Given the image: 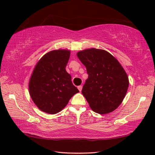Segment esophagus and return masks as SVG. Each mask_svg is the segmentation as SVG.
<instances>
[{
  "label": "esophagus",
  "instance_id": "esophagus-1",
  "mask_svg": "<svg viewBox=\"0 0 155 155\" xmlns=\"http://www.w3.org/2000/svg\"><path fill=\"white\" fill-rule=\"evenodd\" d=\"M82 88H83V86H82V85H80V86H78V89L79 90V91H82Z\"/></svg>",
  "mask_w": 155,
  "mask_h": 155
}]
</instances>
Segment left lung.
I'll return each mask as SVG.
<instances>
[{
    "label": "left lung",
    "mask_w": 155,
    "mask_h": 155,
    "mask_svg": "<svg viewBox=\"0 0 155 155\" xmlns=\"http://www.w3.org/2000/svg\"><path fill=\"white\" fill-rule=\"evenodd\" d=\"M77 56L88 74L82 93L91 109L99 114L114 110L123 101L129 84L123 68L113 55L101 49H87Z\"/></svg>",
    "instance_id": "left-lung-1"
}]
</instances>
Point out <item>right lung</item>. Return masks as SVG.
Listing matches in <instances>:
<instances>
[{
    "label": "right lung",
    "mask_w": 155,
    "mask_h": 155,
    "mask_svg": "<svg viewBox=\"0 0 155 155\" xmlns=\"http://www.w3.org/2000/svg\"><path fill=\"white\" fill-rule=\"evenodd\" d=\"M69 57L70 51H52L45 54L36 65L29 82V93L42 111L58 113L79 92L66 71Z\"/></svg>",
    "instance_id": "add662e5"
}]
</instances>
